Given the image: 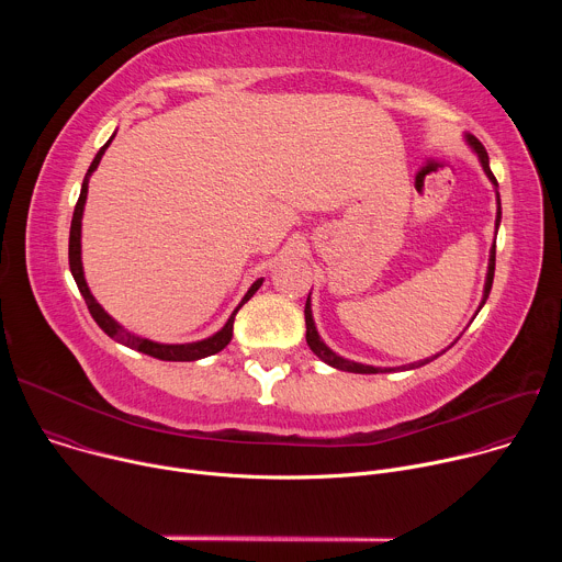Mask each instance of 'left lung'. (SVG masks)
<instances>
[{"label":"left lung","mask_w":562,"mask_h":562,"mask_svg":"<svg viewBox=\"0 0 562 562\" xmlns=\"http://www.w3.org/2000/svg\"><path fill=\"white\" fill-rule=\"evenodd\" d=\"M464 142H467V144H469V148L477 155V162H480V167H483L485 176H487V178H490V182L494 184V191H496V204H498V209H496V233H498L503 211H501L498 182H496V178H494V173H492V169H490V155H487L485 146L480 144V139H477L475 135L464 133ZM494 271H496V239H494V245H492V249H490V265H487V278H485L483 300H480V304H477V308H475V315H477V311H480V308L485 306V302H487V297H490V291H492V284H494ZM304 323H306V345L311 347V351H313L319 360L327 362V364H329V367H334V369L349 371V373H391V371H395V369H397V367H384V369H382V367H371V364L353 362V360H349V358L338 356L334 349H329V347L325 345V340L319 338V334H317L315 319H313V311H311V293H308V297H306V306H304ZM453 342H456V340H453ZM453 342H451L447 349H451V347H453ZM447 349H442L440 353H436V356H431V358H425V360L412 362V364H409V369H416V367H423V364H427V362L436 360V358H438V356H442Z\"/></svg>","instance_id":"obj_1"}]
</instances>
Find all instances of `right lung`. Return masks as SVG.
Returning <instances> with one entry per match:
<instances>
[{"instance_id":"add662e5","label":"right lung","mask_w":562,"mask_h":562,"mask_svg":"<svg viewBox=\"0 0 562 562\" xmlns=\"http://www.w3.org/2000/svg\"><path fill=\"white\" fill-rule=\"evenodd\" d=\"M113 137H115V133H113V135L109 137V142L98 150L95 159H93L89 171H87V176H85L82 191H79V200H77L75 211H72L70 237H68V265H70V273H72V278H75V282H77V289H79V293H82V297L87 300V306H89V311H91L95 323L100 325V329H102L109 338H113L115 342H120V345H124V347H128V349H135V351L146 353V356H153V358H157V360H169V362H191V360H202V358H206V356H213V353L222 351V349L231 342V338H233V319H235V313H237L239 308H243V304H247V302L254 297V293L262 286L265 278H258V280L249 286V291L245 293V297L239 300V304L233 308L231 317L226 319V325H224L217 334H213V336H209V338H204V340H198V342H187V345H162V342H153V340H148V338H142V336H137V334L124 329V327L117 323V319L111 317V315L104 311V306L93 297V293H91V289H89V284H87L85 265H82V217H85V204H87V195H89V180H91V176L95 173V169L100 167L102 155H104L106 148L111 146Z\"/></svg>"}]
</instances>
